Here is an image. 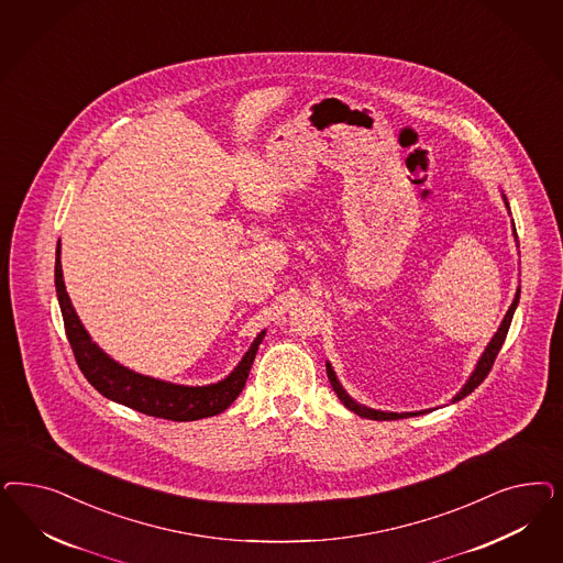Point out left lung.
Here are the masks:
<instances>
[{
	"instance_id": "8db88e82",
	"label": "left lung",
	"mask_w": 563,
	"mask_h": 563,
	"mask_svg": "<svg viewBox=\"0 0 563 563\" xmlns=\"http://www.w3.org/2000/svg\"><path fill=\"white\" fill-rule=\"evenodd\" d=\"M518 300H520V290L516 291V298H514V302H511V307H509L508 312H506V317H504V321H501V327L497 329V333L493 335V340H490V344L487 345V350H485V354L481 356V361L476 364V368H474V373H472L471 379L468 383L464 385V389L455 396L454 401L457 399L466 398L468 394H472L481 383L487 379V375L490 373V368H493V363H495V358H497V354H499V350H501V345L506 342V335H508L509 325H511V317H514V310L518 307ZM327 377H329V382H331V387H333V391L338 394V398L340 401L344 404L347 410H352V412H356L358 417L371 418V420H398V418H408V417H418V415H424V412H429V410H424V412H404V415H396V412H382V410H373V408H366V406H361V404H356L354 399L350 398L347 394H345L344 389H342V385L340 382L335 379V373H333V368H331V364L327 363Z\"/></svg>"
}]
</instances>
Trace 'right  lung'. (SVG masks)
Returning <instances> with one entry per match:
<instances>
[{
    "label": "right lung",
    "mask_w": 563,
    "mask_h": 563,
    "mask_svg": "<svg viewBox=\"0 0 563 563\" xmlns=\"http://www.w3.org/2000/svg\"><path fill=\"white\" fill-rule=\"evenodd\" d=\"M55 291H57L62 317H64L66 335L73 345L74 358L78 368L82 371V375L87 377V382L91 383L101 396L113 399L118 404H124L132 410H139L146 417L186 422V420L216 417L219 412H223L244 389L256 350L265 335V331L256 335L242 363L238 364L234 373L223 382L205 385V387H184L174 383L157 382L145 375H139L134 371H128L126 366L111 361L99 345L92 344L89 333L78 321L73 302L66 294L62 263H59V242L55 251Z\"/></svg>",
    "instance_id": "right-lung-1"
}]
</instances>
